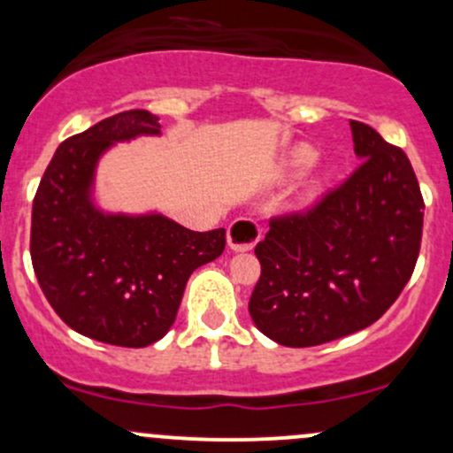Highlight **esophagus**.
Masks as SVG:
<instances>
[{
    "mask_svg": "<svg viewBox=\"0 0 453 453\" xmlns=\"http://www.w3.org/2000/svg\"><path fill=\"white\" fill-rule=\"evenodd\" d=\"M228 246L237 252L250 250L261 240V226L252 218H237L231 222L226 233Z\"/></svg>",
    "mask_w": 453,
    "mask_h": 453,
    "instance_id": "obj_1",
    "label": "esophagus"
}]
</instances>
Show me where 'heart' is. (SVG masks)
<instances>
[{"label":"heart","mask_w":453,"mask_h":453,"mask_svg":"<svg viewBox=\"0 0 453 453\" xmlns=\"http://www.w3.org/2000/svg\"><path fill=\"white\" fill-rule=\"evenodd\" d=\"M315 159H318V149L311 147V144H298V147H296L289 153V159H287V164H289V168L294 170V173H300V170L313 166ZM318 186H319V183H315L313 189H318Z\"/></svg>","instance_id":"1"}]
</instances>
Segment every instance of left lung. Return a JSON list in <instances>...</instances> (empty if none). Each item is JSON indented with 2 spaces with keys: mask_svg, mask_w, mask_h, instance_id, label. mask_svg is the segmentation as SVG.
Segmentation results:
<instances>
[{
  "mask_svg": "<svg viewBox=\"0 0 453 453\" xmlns=\"http://www.w3.org/2000/svg\"><path fill=\"white\" fill-rule=\"evenodd\" d=\"M363 159L339 188L300 213L270 220L255 248L261 276L252 322L287 348L322 345L380 319L415 270L423 196L406 153L349 120Z\"/></svg>",
  "mask_w": 453,
  "mask_h": 453,
  "instance_id": "obj_1",
  "label": "left lung"
}]
</instances>
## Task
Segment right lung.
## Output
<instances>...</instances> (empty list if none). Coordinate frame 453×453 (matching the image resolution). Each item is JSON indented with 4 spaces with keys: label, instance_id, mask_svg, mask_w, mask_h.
Wrapping results in <instances>:
<instances>
[{
    "label": "right lung",
    "instance_id": "right-lung-1",
    "mask_svg": "<svg viewBox=\"0 0 453 453\" xmlns=\"http://www.w3.org/2000/svg\"><path fill=\"white\" fill-rule=\"evenodd\" d=\"M159 127L150 111L129 110L65 140L32 205V265L45 298L73 330L120 348L159 342L189 274L226 244L225 228L198 233L162 213H104L92 203L101 155Z\"/></svg>",
    "mask_w": 453,
    "mask_h": 453
}]
</instances>
